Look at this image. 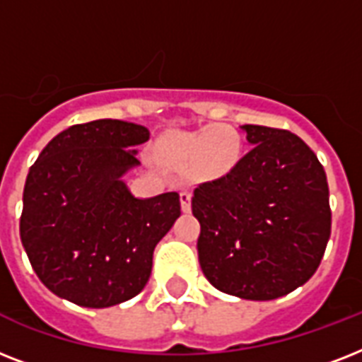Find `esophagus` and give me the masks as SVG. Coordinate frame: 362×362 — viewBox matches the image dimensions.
I'll return each instance as SVG.
<instances>
[{
	"label": "esophagus",
	"instance_id": "1",
	"mask_svg": "<svg viewBox=\"0 0 362 362\" xmlns=\"http://www.w3.org/2000/svg\"><path fill=\"white\" fill-rule=\"evenodd\" d=\"M180 203H182V210H184V212H189V210H192V192H187V189H182V192H180Z\"/></svg>",
	"mask_w": 362,
	"mask_h": 362
}]
</instances>
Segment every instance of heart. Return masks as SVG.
Masks as SVG:
<instances>
[{"label":"heart","instance_id":"b5f03b06","mask_svg":"<svg viewBox=\"0 0 362 362\" xmlns=\"http://www.w3.org/2000/svg\"><path fill=\"white\" fill-rule=\"evenodd\" d=\"M167 156L176 165L195 161L204 175H226L238 158V139L223 125H209L195 133H176L170 136Z\"/></svg>","mask_w":362,"mask_h":362}]
</instances>
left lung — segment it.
Masks as SVG:
<instances>
[{
	"instance_id": "8db88e82",
	"label": "left lung",
	"mask_w": 362,
	"mask_h": 362,
	"mask_svg": "<svg viewBox=\"0 0 362 362\" xmlns=\"http://www.w3.org/2000/svg\"><path fill=\"white\" fill-rule=\"evenodd\" d=\"M252 150L192 197L199 263L220 291L272 300L314 276L331 237L323 165L291 131L242 125Z\"/></svg>"
}]
</instances>
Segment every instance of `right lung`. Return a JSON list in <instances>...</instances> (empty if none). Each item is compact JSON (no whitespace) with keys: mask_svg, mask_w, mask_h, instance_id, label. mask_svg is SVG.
I'll use <instances>...</instances> for the list:
<instances>
[{"mask_svg":"<svg viewBox=\"0 0 362 362\" xmlns=\"http://www.w3.org/2000/svg\"><path fill=\"white\" fill-rule=\"evenodd\" d=\"M144 125L76 124L56 135L31 165L20 238L39 280L84 308H109L144 289L153 247L180 216V195H131L122 176L139 165Z\"/></svg>","mask_w":362,"mask_h":362,"instance_id":"obj_1","label":"right lung"}]
</instances>
